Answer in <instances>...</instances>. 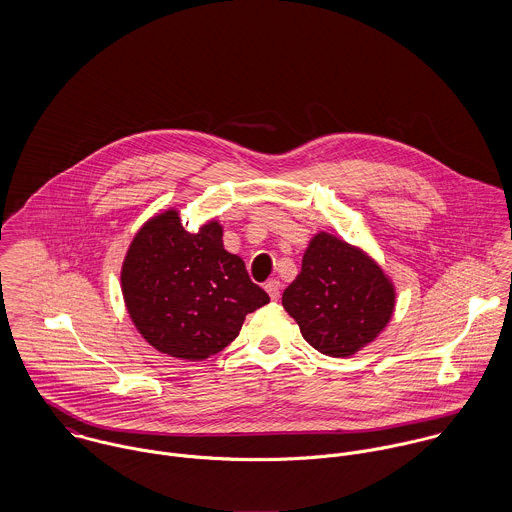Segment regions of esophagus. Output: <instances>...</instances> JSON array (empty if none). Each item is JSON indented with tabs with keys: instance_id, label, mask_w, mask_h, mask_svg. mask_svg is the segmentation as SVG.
Wrapping results in <instances>:
<instances>
[{
	"instance_id": "esophagus-1",
	"label": "esophagus",
	"mask_w": 512,
	"mask_h": 512,
	"mask_svg": "<svg viewBox=\"0 0 512 512\" xmlns=\"http://www.w3.org/2000/svg\"><path fill=\"white\" fill-rule=\"evenodd\" d=\"M266 292L270 293V297H272L274 301H278V299H280V293H282L280 280H270V282H266Z\"/></svg>"
}]
</instances>
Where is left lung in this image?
Returning a JSON list of instances; mask_svg holds the SVG:
<instances>
[{
    "mask_svg": "<svg viewBox=\"0 0 512 512\" xmlns=\"http://www.w3.org/2000/svg\"><path fill=\"white\" fill-rule=\"evenodd\" d=\"M282 303L313 349L349 357L386 327L394 288L361 250L321 232L305 250L301 274Z\"/></svg>",
    "mask_w": 512,
    "mask_h": 512,
    "instance_id": "1",
    "label": "left lung"
}]
</instances>
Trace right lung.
<instances>
[{
  "mask_svg": "<svg viewBox=\"0 0 512 512\" xmlns=\"http://www.w3.org/2000/svg\"><path fill=\"white\" fill-rule=\"evenodd\" d=\"M128 313L157 351L201 361L232 343L244 317L270 301L222 246L219 222L197 234L167 211L144 224L122 266Z\"/></svg>",
  "mask_w": 512,
  "mask_h": 512,
  "instance_id": "add662e5",
  "label": "right lung"
}]
</instances>
